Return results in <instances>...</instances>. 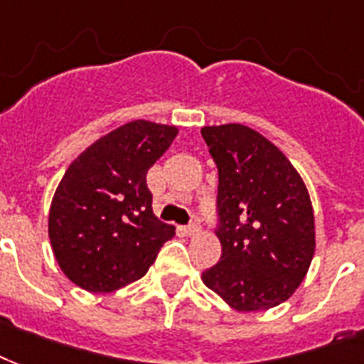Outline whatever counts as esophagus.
I'll use <instances>...</instances> for the list:
<instances>
[{"instance_id": "34e87169", "label": "esophagus", "mask_w": 364, "mask_h": 364, "mask_svg": "<svg viewBox=\"0 0 364 364\" xmlns=\"http://www.w3.org/2000/svg\"><path fill=\"white\" fill-rule=\"evenodd\" d=\"M199 232H201V226H199V224H191V226L184 228V233L188 237H196V235H199Z\"/></svg>"}]
</instances>
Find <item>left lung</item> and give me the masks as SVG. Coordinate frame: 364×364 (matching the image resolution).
<instances>
[{"mask_svg":"<svg viewBox=\"0 0 364 364\" xmlns=\"http://www.w3.org/2000/svg\"><path fill=\"white\" fill-rule=\"evenodd\" d=\"M218 167L220 262L203 283L237 311H266L289 300L315 252L308 188L283 151L241 123L203 127Z\"/></svg>","mask_w":364,"mask_h":364,"instance_id":"obj_1","label":"left lung"}]
</instances>
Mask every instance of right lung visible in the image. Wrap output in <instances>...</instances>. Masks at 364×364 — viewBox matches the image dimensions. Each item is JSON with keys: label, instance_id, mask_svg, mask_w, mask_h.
Masks as SVG:
<instances>
[{"label": "right lung", "instance_id": "obj_1", "mask_svg": "<svg viewBox=\"0 0 364 364\" xmlns=\"http://www.w3.org/2000/svg\"><path fill=\"white\" fill-rule=\"evenodd\" d=\"M178 134L174 125L136 119L75 157L56 188L49 239L58 266L89 292H114L144 277L174 226L157 220L148 168Z\"/></svg>", "mask_w": 364, "mask_h": 364}]
</instances>
